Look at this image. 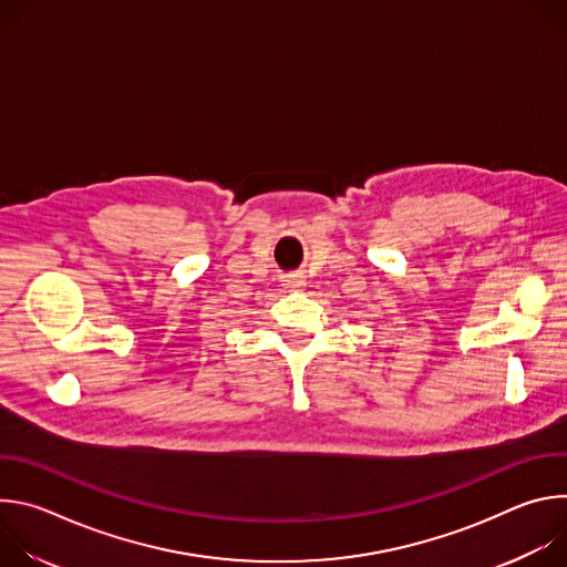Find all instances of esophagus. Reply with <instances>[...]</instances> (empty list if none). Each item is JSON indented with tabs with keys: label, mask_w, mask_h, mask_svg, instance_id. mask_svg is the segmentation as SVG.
<instances>
[{
	"label": "esophagus",
	"mask_w": 567,
	"mask_h": 567,
	"mask_svg": "<svg viewBox=\"0 0 567 567\" xmlns=\"http://www.w3.org/2000/svg\"><path fill=\"white\" fill-rule=\"evenodd\" d=\"M282 282H285L287 287H291V289H298V287L305 285V278H302V274H287Z\"/></svg>",
	"instance_id": "34e87169"
}]
</instances>
